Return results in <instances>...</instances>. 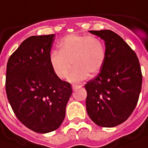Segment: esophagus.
<instances>
[{"mask_svg": "<svg viewBox=\"0 0 148 148\" xmlns=\"http://www.w3.org/2000/svg\"><path fill=\"white\" fill-rule=\"evenodd\" d=\"M72 87H73V90H75V89H77V88H81L82 86H79V85H73V86H72Z\"/></svg>", "mask_w": 148, "mask_h": 148, "instance_id": "obj_1", "label": "esophagus"}]
</instances>
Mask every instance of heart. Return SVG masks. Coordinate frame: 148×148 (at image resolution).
<instances>
[{"label":"heart","instance_id":"heart-1","mask_svg":"<svg viewBox=\"0 0 148 148\" xmlns=\"http://www.w3.org/2000/svg\"><path fill=\"white\" fill-rule=\"evenodd\" d=\"M60 51L49 54V63L54 74L60 79L69 76V80L79 82L101 70L106 59V45L101 39L93 35L70 34L59 43Z\"/></svg>","mask_w":148,"mask_h":148}]
</instances>
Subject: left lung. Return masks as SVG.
<instances>
[{
    "mask_svg": "<svg viewBox=\"0 0 148 148\" xmlns=\"http://www.w3.org/2000/svg\"><path fill=\"white\" fill-rule=\"evenodd\" d=\"M105 40L106 59L98 75L87 82L86 110L95 124L105 127L125 122L138 104L142 73L134 51L110 29L89 30Z\"/></svg>",
    "mask_w": 148,
    "mask_h": 148,
    "instance_id": "8db88e82",
    "label": "left lung"
}]
</instances>
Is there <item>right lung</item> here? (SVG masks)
Listing matches in <instances>:
<instances>
[{"mask_svg": "<svg viewBox=\"0 0 148 148\" xmlns=\"http://www.w3.org/2000/svg\"><path fill=\"white\" fill-rule=\"evenodd\" d=\"M55 34L26 39L7 64L6 93L14 114L23 125L37 133L59 128L73 90L56 77L49 63Z\"/></svg>", "mask_w": 148, "mask_h": 148, "instance_id": "1", "label": "right lung"}]
</instances>
